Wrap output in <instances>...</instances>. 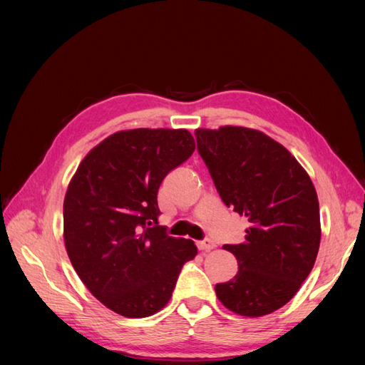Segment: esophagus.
Wrapping results in <instances>:
<instances>
[{"instance_id": "esophagus-1", "label": "esophagus", "mask_w": 365, "mask_h": 365, "mask_svg": "<svg viewBox=\"0 0 365 365\" xmlns=\"http://www.w3.org/2000/svg\"><path fill=\"white\" fill-rule=\"evenodd\" d=\"M197 247H199V250H202V252H210V250L215 249V242L210 241V240H203V241L197 242Z\"/></svg>"}]
</instances>
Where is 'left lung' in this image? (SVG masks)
<instances>
[{"label":"left lung","mask_w":365,"mask_h":365,"mask_svg":"<svg viewBox=\"0 0 365 365\" xmlns=\"http://www.w3.org/2000/svg\"><path fill=\"white\" fill-rule=\"evenodd\" d=\"M197 150L222 202L247 219L245 241L225 244L238 274L216 284L225 308L266 316L289 302L314 266L320 213L314 185L291 152L259 130H196Z\"/></svg>","instance_id":"obj_1"}]
</instances>
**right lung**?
I'll return each mask as SVG.
<instances>
[{"instance_id":"right-lung-1","label":"right lung","mask_w":365,"mask_h":365,"mask_svg":"<svg viewBox=\"0 0 365 365\" xmlns=\"http://www.w3.org/2000/svg\"><path fill=\"white\" fill-rule=\"evenodd\" d=\"M196 149L185 129L121 130L82 160L63 200V240L82 283L108 309L140 319L166 307L191 240L158 225L165 177Z\"/></svg>"}]
</instances>
